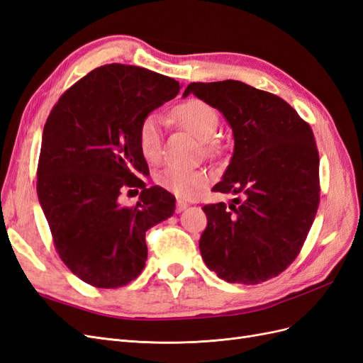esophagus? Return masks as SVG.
Segmentation results:
<instances>
[{
  "instance_id": "34e87169",
  "label": "esophagus",
  "mask_w": 363,
  "mask_h": 363,
  "mask_svg": "<svg viewBox=\"0 0 363 363\" xmlns=\"http://www.w3.org/2000/svg\"><path fill=\"white\" fill-rule=\"evenodd\" d=\"M189 207V204L186 201H182V200H177V203H175V212L177 213H182L183 211H186V208Z\"/></svg>"
}]
</instances>
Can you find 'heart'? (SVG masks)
<instances>
[{
  "instance_id": "b5f03b06",
  "label": "heart",
  "mask_w": 363,
  "mask_h": 363,
  "mask_svg": "<svg viewBox=\"0 0 363 363\" xmlns=\"http://www.w3.org/2000/svg\"><path fill=\"white\" fill-rule=\"evenodd\" d=\"M172 118L194 138L203 142L204 148H211V140L219 125L216 108L201 100L183 101L174 107ZM160 116L150 113L140 121L138 130V144L142 156L148 162H156L160 155ZM157 183L180 199H191L207 183V174L201 169L184 167H167L157 175Z\"/></svg>"
}]
</instances>
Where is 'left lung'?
<instances>
[{"label":"left lung","instance_id":"obj_1","mask_svg":"<svg viewBox=\"0 0 363 363\" xmlns=\"http://www.w3.org/2000/svg\"><path fill=\"white\" fill-rule=\"evenodd\" d=\"M223 113L235 147L212 191L240 195L204 206L200 238L206 267L228 283L277 277L298 256L320 204V156L311 125L280 96L238 80L191 83Z\"/></svg>","mask_w":363,"mask_h":363}]
</instances>
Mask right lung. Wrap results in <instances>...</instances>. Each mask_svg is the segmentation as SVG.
Listing matches in <instances>:
<instances>
[{"instance_id":"obj_1","label":"right lung","mask_w":363,"mask_h":363,"mask_svg":"<svg viewBox=\"0 0 363 363\" xmlns=\"http://www.w3.org/2000/svg\"><path fill=\"white\" fill-rule=\"evenodd\" d=\"M180 89L145 68L104 65L60 96L43 127L38 199L60 259L95 288L135 280L145 268V232L175 211L168 191L139 179L150 171L138 130ZM127 187L143 189L135 208L118 203Z\"/></svg>"}]
</instances>
